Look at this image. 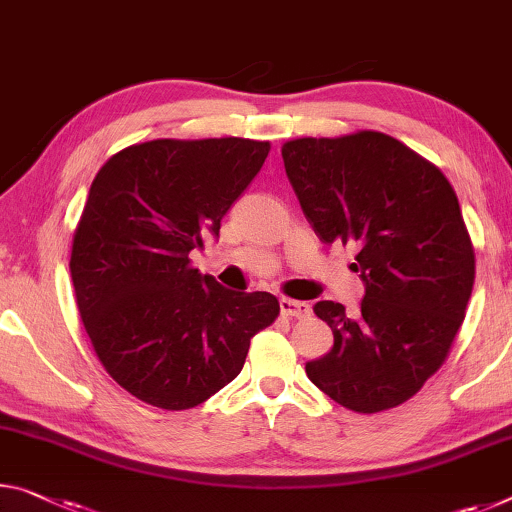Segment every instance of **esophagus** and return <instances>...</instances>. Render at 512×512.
<instances>
[{
  "mask_svg": "<svg viewBox=\"0 0 512 512\" xmlns=\"http://www.w3.org/2000/svg\"><path fill=\"white\" fill-rule=\"evenodd\" d=\"M280 310L285 316H294V319H305V316H310L312 312L310 305L294 298H280Z\"/></svg>",
  "mask_w": 512,
  "mask_h": 512,
  "instance_id": "obj_1",
  "label": "esophagus"
}]
</instances>
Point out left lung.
Masks as SVG:
<instances>
[{
	"label": "left lung",
	"instance_id": "left-lung-1",
	"mask_svg": "<svg viewBox=\"0 0 512 512\" xmlns=\"http://www.w3.org/2000/svg\"><path fill=\"white\" fill-rule=\"evenodd\" d=\"M282 159L323 243H355L358 314L319 300L335 335L307 378L344 408L373 415L412 399L449 358L472 296L476 259L442 170L383 132L294 139Z\"/></svg>",
	"mask_w": 512,
	"mask_h": 512
}]
</instances>
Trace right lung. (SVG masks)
<instances>
[{
  "label": "right lung",
  "mask_w": 512,
  "mask_h": 512,
  "mask_svg": "<svg viewBox=\"0 0 512 512\" xmlns=\"http://www.w3.org/2000/svg\"><path fill=\"white\" fill-rule=\"evenodd\" d=\"M269 150L237 136L157 139L97 170L72 237L77 307L102 367L154 408L189 410L214 396L278 319L269 291H230L191 264Z\"/></svg>",
  "instance_id": "1"
}]
</instances>
